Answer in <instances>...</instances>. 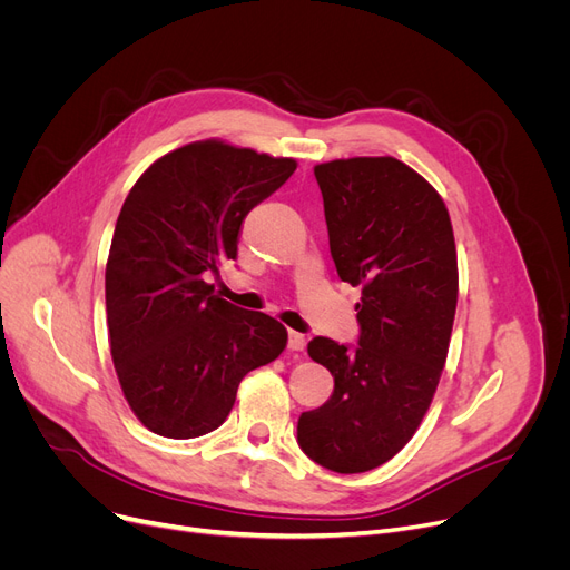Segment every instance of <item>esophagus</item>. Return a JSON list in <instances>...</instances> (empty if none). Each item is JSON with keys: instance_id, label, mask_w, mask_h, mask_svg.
<instances>
[{"instance_id": "obj_1", "label": "esophagus", "mask_w": 570, "mask_h": 570, "mask_svg": "<svg viewBox=\"0 0 570 570\" xmlns=\"http://www.w3.org/2000/svg\"><path fill=\"white\" fill-rule=\"evenodd\" d=\"M305 346H307L305 335L295 333V331H291V333H288V348H291V351H305Z\"/></svg>"}]
</instances>
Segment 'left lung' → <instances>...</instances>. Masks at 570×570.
<instances>
[{
    "label": "left lung",
    "instance_id": "obj_1",
    "mask_svg": "<svg viewBox=\"0 0 570 570\" xmlns=\"http://www.w3.org/2000/svg\"><path fill=\"white\" fill-rule=\"evenodd\" d=\"M331 254L342 282L361 286V340L351 351L314 337L307 353L335 393L297 421L316 464L363 473L393 460L434 400L458 307L451 215L423 175L395 157L314 166Z\"/></svg>",
    "mask_w": 570,
    "mask_h": 570
}]
</instances>
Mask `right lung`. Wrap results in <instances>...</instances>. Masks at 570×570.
Returning a JSON list of instances; mask_svg holds the SVG:
<instances>
[{
  "mask_svg": "<svg viewBox=\"0 0 570 570\" xmlns=\"http://www.w3.org/2000/svg\"><path fill=\"white\" fill-rule=\"evenodd\" d=\"M295 168L207 138L159 157L131 187L106 263V316L119 385L149 432L217 430L239 381L286 348L277 318L233 307L207 277L237 258L249 209Z\"/></svg>",
  "mask_w": 570,
  "mask_h": 570,
  "instance_id": "obj_1",
  "label": "right lung"
}]
</instances>
